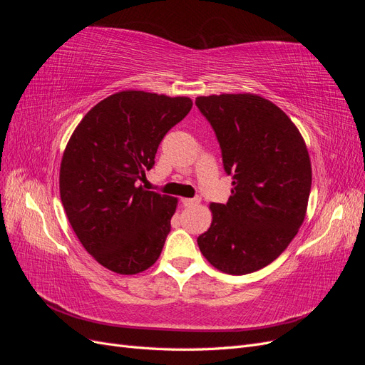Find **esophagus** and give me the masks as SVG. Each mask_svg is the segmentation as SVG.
Returning a JSON list of instances; mask_svg holds the SVG:
<instances>
[{
  "mask_svg": "<svg viewBox=\"0 0 365 365\" xmlns=\"http://www.w3.org/2000/svg\"><path fill=\"white\" fill-rule=\"evenodd\" d=\"M181 202L184 207H192L200 202V200H197V197H182Z\"/></svg>",
  "mask_w": 365,
  "mask_h": 365,
  "instance_id": "1",
  "label": "esophagus"
}]
</instances>
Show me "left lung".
Wrapping results in <instances>:
<instances>
[{
	"label": "left lung",
	"mask_w": 365,
	"mask_h": 365,
	"mask_svg": "<svg viewBox=\"0 0 365 365\" xmlns=\"http://www.w3.org/2000/svg\"><path fill=\"white\" fill-rule=\"evenodd\" d=\"M213 126L231 175L227 204H210L212 225L197 237L216 269L244 275L288 248L302 227L312 184L311 158L300 130L282 109L257 94L196 97Z\"/></svg>",
	"instance_id": "8db88e82"
}]
</instances>
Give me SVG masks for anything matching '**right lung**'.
Instances as JSON below:
<instances>
[{
  "instance_id": "add662e5",
  "label": "right lung",
  "mask_w": 365,
  "mask_h": 365,
  "mask_svg": "<svg viewBox=\"0 0 365 365\" xmlns=\"http://www.w3.org/2000/svg\"><path fill=\"white\" fill-rule=\"evenodd\" d=\"M192 98L126 90L85 114L63 150L61 201L77 239L109 271L132 275L160 257L178 197L146 190L161 140Z\"/></svg>"
}]
</instances>
